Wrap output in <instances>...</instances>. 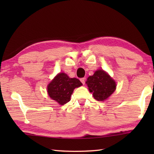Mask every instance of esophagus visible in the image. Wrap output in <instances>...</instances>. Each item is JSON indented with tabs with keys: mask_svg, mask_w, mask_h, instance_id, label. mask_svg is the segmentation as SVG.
<instances>
[{
	"mask_svg": "<svg viewBox=\"0 0 154 154\" xmlns=\"http://www.w3.org/2000/svg\"><path fill=\"white\" fill-rule=\"evenodd\" d=\"M80 81L82 82V83H83V85L85 84V78H82V79H80Z\"/></svg>",
	"mask_w": 154,
	"mask_h": 154,
	"instance_id": "34e87169",
	"label": "esophagus"
}]
</instances>
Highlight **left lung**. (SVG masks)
Masks as SVG:
<instances>
[{
  "label": "left lung",
  "mask_w": 154,
  "mask_h": 154,
  "mask_svg": "<svg viewBox=\"0 0 154 154\" xmlns=\"http://www.w3.org/2000/svg\"><path fill=\"white\" fill-rule=\"evenodd\" d=\"M94 98L98 101H103L114 92L116 88L115 81L103 70L96 71L92 76L88 78L85 82Z\"/></svg>",
  "instance_id": "left-lung-1"
}]
</instances>
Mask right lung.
I'll use <instances>...</instances> for the list:
<instances>
[{
	"instance_id": "obj_1",
	"label": "right lung",
	"mask_w": 154,
	"mask_h": 154,
	"mask_svg": "<svg viewBox=\"0 0 154 154\" xmlns=\"http://www.w3.org/2000/svg\"><path fill=\"white\" fill-rule=\"evenodd\" d=\"M82 85V82L77 78H69L66 74L61 72L48 85V92L51 99L63 105L70 101L75 88Z\"/></svg>"
}]
</instances>
